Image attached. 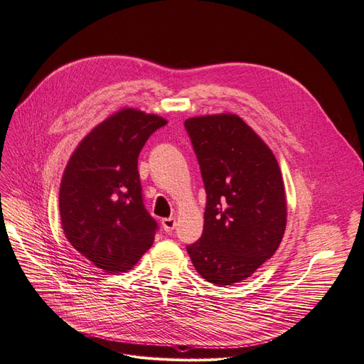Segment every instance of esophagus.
Here are the masks:
<instances>
[{
  "instance_id": "obj_1",
  "label": "esophagus",
  "mask_w": 364,
  "mask_h": 364,
  "mask_svg": "<svg viewBox=\"0 0 364 364\" xmlns=\"http://www.w3.org/2000/svg\"><path fill=\"white\" fill-rule=\"evenodd\" d=\"M161 226H164V230L166 232H172L173 228H175V219L173 218H166L161 220Z\"/></svg>"
}]
</instances>
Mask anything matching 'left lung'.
I'll list each match as a JSON object with an SVG mask.
<instances>
[{"instance_id": "1", "label": "left lung", "mask_w": 364, "mask_h": 364, "mask_svg": "<svg viewBox=\"0 0 364 364\" xmlns=\"http://www.w3.org/2000/svg\"><path fill=\"white\" fill-rule=\"evenodd\" d=\"M203 175V235L187 253L214 285L252 276L277 250L287 226L284 180L273 151L234 114L184 121Z\"/></svg>"}]
</instances>
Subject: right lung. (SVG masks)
Listing matches in <instances>:
<instances>
[{"label":"right lung","mask_w":364,"mask_h":364,"mask_svg":"<svg viewBox=\"0 0 364 364\" xmlns=\"http://www.w3.org/2000/svg\"><path fill=\"white\" fill-rule=\"evenodd\" d=\"M166 124L126 107L80 141L60 187V216L69 243L106 273H123L151 247L157 222L145 210L138 157Z\"/></svg>","instance_id":"obj_1"}]
</instances>
